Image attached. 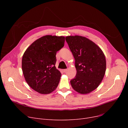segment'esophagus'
<instances>
[{"label": "esophagus", "mask_w": 128, "mask_h": 128, "mask_svg": "<svg viewBox=\"0 0 128 128\" xmlns=\"http://www.w3.org/2000/svg\"><path fill=\"white\" fill-rule=\"evenodd\" d=\"M62 71H63L64 72H66L67 71H68V70H67V69H64V70H63Z\"/></svg>", "instance_id": "34e87169"}]
</instances>
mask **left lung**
<instances>
[{
  "mask_svg": "<svg viewBox=\"0 0 128 128\" xmlns=\"http://www.w3.org/2000/svg\"><path fill=\"white\" fill-rule=\"evenodd\" d=\"M66 41L75 60L76 76L70 80L72 88L81 94L98 88L104 76L106 59L102 50L84 37L70 36Z\"/></svg>",
  "mask_w": 128,
  "mask_h": 128,
  "instance_id": "left-lung-1",
  "label": "left lung"
}]
</instances>
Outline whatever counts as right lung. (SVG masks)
Returning <instances> with one entry per match:
<instances>
[{"instance_id": "right-lung-1", "label": "right lung", "mask_w": 128, "mask_h": 128, "mask_svg": "<svg viewBox=\"0 0 128 128\" xmlns=\"http://www.w3.org/2000/svg\"><path fill=\"white\" fill-rule=\"evenodd\" d=\"M65 37L46 35L36 40L24 52L22 68L26 82L41 94L56 90L61 74L56 68V52L64 46Z\"/></svg>"}]
</instances>
